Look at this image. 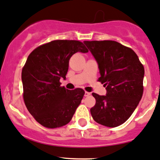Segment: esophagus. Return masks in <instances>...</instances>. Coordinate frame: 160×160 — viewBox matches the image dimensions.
<instances>
[{
    "label": "esophagus",
    "instance_id": "34e87169",
    "mask_svg": "<svg viewBox=\"0 0 160 160\" xmlns=\"http://www.w3.org/2000/svg\"><path fill=\"white\" fill-rule=\"evenodd\" d=\"M90 95H91V93H90V92H85V97L89 96Z\"/></svg>",
    "mask_w": 160,
    "mask_h": 160
}]
</instances>
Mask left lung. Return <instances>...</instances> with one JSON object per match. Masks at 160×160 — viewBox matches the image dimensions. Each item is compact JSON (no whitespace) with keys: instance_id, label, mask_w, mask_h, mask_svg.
<instances>
[{"instance_id":"8db88e82","label":"left lung","mask_w":160,"mask_h":160,"mask_svg":"<svg viewBox=\"0 0 160 160\" xmlns=\"http://www.w3.org/2000/svg\"><path fill=\"white\" fill-rule=\"evenodd\" d=\"M98 64L106 95L92 93L96 100L90 109L96 122L116 127L131 116L143 93L144 68L129 48L114 41H85Z\"/></svg>"}]
</instances>
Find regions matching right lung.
Wrapping results in <instances>:
<instances>
[{"label": "right lung", "mask_w": 160, "mask_h": 160, "mask_svg": "<svg viewBox=\"0 0 160 160\" xmlns=\"http://www.w3.org/2000/svg\"><path fill=\"white\" fill-rule=\"evenodd\" d=\"M78 52L88 51L78 41L56 40L39 46L28 57L21 72L24 101L44 127L68 124L83 98V89L68 90L60 83L61 78H66L69 59Z\"/></svg>", "instance_id": "1"}]
</instances>
